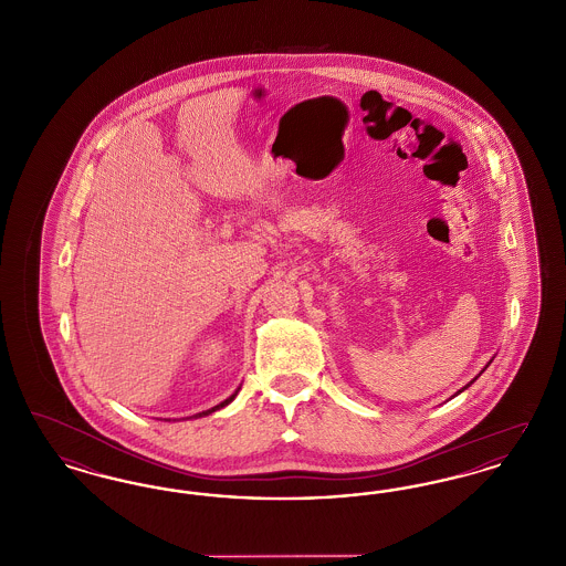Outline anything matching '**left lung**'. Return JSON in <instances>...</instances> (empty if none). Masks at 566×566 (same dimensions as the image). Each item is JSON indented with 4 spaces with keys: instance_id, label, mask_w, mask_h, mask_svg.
Segmentation results:
<instances>
[{
    "instance_id": "obj_1",
    "label": "left lung",
    "mask_w": 566,
    "mask_h": 566,
    "mask_svg": "<svg viewBox=\"0 0 566 566\" xmlns=\"http://www.w3.org/2000/svg\"><path fill=\"white\" fill-rule=\"evenodd\" d=\"M467 386H469V384H467ZM467 386H464V388H467ZM464 388H462V390H464ZM462 390H458V392H462Z\"/></svg>"
}]
</instances>
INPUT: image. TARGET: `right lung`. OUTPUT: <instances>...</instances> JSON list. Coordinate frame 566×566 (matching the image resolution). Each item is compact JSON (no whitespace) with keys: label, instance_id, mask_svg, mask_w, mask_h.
<instances>
[{"label":"right lung","instance_id":"right-lung-1","mask_svg":"<svg viewBox=\"0 0 566 566\" xmlns=\"http://www.w3.org/2000/svg\"><path fill=\"white\" fill-rule=\"evenodd\" d=\"M238 390H240V388H238ZM238 390H235V392H233V395H231V397H229V399H224V401H222V403H218V405H216V407H212V409H206V411H201V413H197V416H195V418H203V416H210V413H212V411H216V409H220V407H224V405L231 403V401H233V399H235V397H238Z\"/></svg>","mask_w":566,"mask_h":566}]
</instances>
